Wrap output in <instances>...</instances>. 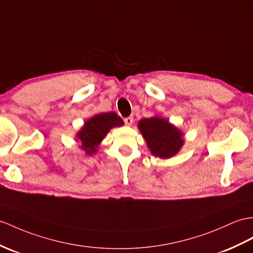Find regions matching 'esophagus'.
Wrapping results in <instances>:
<instances>
[{
  "label": "esophagus",
  "instance_id": "obj_1",
  "mask_svg": "<svg viewBox=\"0 0 253 253\" xmlns=\"http://www.w3.org/2000/svg\"><path fill=\"white\" fill-rule=\"evenodd\" d=\"M125 123L126 126H131L133 123V117H126V118H125Z\"/></svg>",
  "mask_w": 253,
  "mask_h": 253
}]
</instances>
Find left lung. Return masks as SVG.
Masks as SVG:
<instances>
[{
    "instance_id": "8db88e82",
    "label": "left lung",
    "mask_w": 253,
    "mask_h": 253,
    "mask_svg": "<svg viewBox=\"0 0 253 253\" xmlns=\"http://www.w3.org/2000/svg\"><path fill=\"white\" fill-rule=\"evenodd\" d=\"M138 128L153 156L169 159L177 155L183 146V134L174 125L161 117L144 118Z\"/></svg>"
}]
</instances>
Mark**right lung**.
<instances>
[{
  "label": "right lung",
  "instance_id": "1",
  "mask_svg": "<svg viewBox=\"0 0 253 253\" xmlns=\"http://www.w3.org/2000/svg\"><path fill=\"white\" fill-rule=\"evenodd\" d=\"M123 120L116 113H102L92 117L84 122V126L80 128L76 137L82 141L80 148L88 156L93 155L97 151V147L106 136L110 128L121 126Z\"/></svg>",
  "mask_w": 253,
  "mask_h": 253
}]
</instances>
